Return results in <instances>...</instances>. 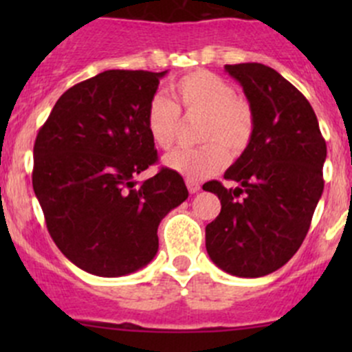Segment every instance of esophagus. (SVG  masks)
Segmentation results:
<instances>
[{
    "label": "esophagus",
    "mask_w": 352,
    "mask_h": 352,
    "mask_svg": "<svg viewBox=\"0 0 352 352\" xmlns=\"http://www.w3.org/2000/svg\"><path fill=\"white\" fill-rule=\"evenodd\" d=\"M186 186H187V189H189L190 194H196V192H199V189H201V184H199L197 180H192V179H187Z\"/></svg>",
    "instance_id": "34e87169"
}]
</instances>
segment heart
<instances>
[{"label": "heart", "instance_id": "1", "mask_svg": "<svg viewBox=\"0 0 352 352\" xmlns=\"http://www.w3.org/2000/svg\"><path fill=\"white\" fill-rule=\"evenodd\" d=\"M172 104L156 95L146 109V129L160 150H170L177 140L179 113L202 117V146L177 150L165 156L166 168L186 179L201 180L221 172L233 156L242 155L255 134V113L250 102L219 74L206 69L187 73L168 87Z\"/></svg>", "mask_w": 352, "mask_h": 352}]
</instances>
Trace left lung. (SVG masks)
Instances as JSON below:
<instances>
[{
  "label": "left lung",
  "instance_id": "left-lung-1",
  "mask_svg": "<svg viewBox=\"0 0 352 352\" xmlns=\"http://www.w3.org/2000/svg\"><path fill=\"white\" fill-rule=\"evenodd\" d=\"M225 69L254 109L255 134L225 173L240 187L218 180L202 187L221 201V212L206 226V250L228 274L261 278L303 243L324 192L327 144L310 102L278 71L261 63Z\"/></svg>",
  "mask_w": 352,
  "mask_h": 352
}]
</instances>
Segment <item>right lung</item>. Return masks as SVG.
I'll return each mask as SVG.
<instances>
[{"instance_id": "obj_1", "label": "right lung", "mask_w": 352, "mask_h": 352, "mask_svg": "<svg viewBox=\"0 0 352 352\" xmlns=\"http://www.w3.org/2000/svg\"><path fill=\"white\" fill-rule=\"evenodd\" d=\"M166 71L109 69L59 97L34 144L32 186L49 235L83 271L119 278L158 252V225L186 201L184 179L158 162L146 109Z\"/></svg>"}]
</instances>
